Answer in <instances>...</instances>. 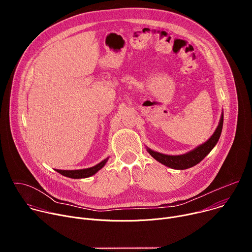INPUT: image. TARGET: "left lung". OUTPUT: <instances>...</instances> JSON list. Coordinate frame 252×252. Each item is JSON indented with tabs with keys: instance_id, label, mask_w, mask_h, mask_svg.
I'll return each instance as SVG.
<instances>
[{
	"instance_id": "8db88e82",
	"label": "left lung",
	"mask_w": 252,
	"mask_h": 252,
	"mask_svg": "<svg viewBox=\"0 0 252 252\" xmlns=\"http://www.w3.org/2000/svg\"><path fill=\"white\" fill-rule=\"evenodd\" d=\"M222 126H223V113L221 114L220 124L213 132V134L209 137L207 141H205L202 145L198 146L194 150L181 156H168V155H163L158 152H155L151 149L148 148L149 154L158 162L173 168V169H187L189 167L194 166L195 164L199 163L210 152L211 150L217 145L220 136L221 134L222 130Z\"/></svg>"
}]
</instances>
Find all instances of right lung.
Masks as SVG:
<instances>
[{
	"mask_svg": "<svg viewBox=\"0 0 252 252\" xmlns=\"http://www.w3.org/2000/svg\"><path fill=\"white\" fill-rule=\"evenodd\" d=\"M107 159H109V158H104L102 161H100L96 165L89 167V168L76 169V170H62V169H56V170L59 173H61L62 175L66 176V177H70V178H87V177H90V176L95 174L100 168H102L104 166V164L106 163Z\"/></svg>",
	"mask_w": 252,
	"mask_h": 252,
	"instance_id": "obj_1",
	"label": "right lung"
}]
</instances>
